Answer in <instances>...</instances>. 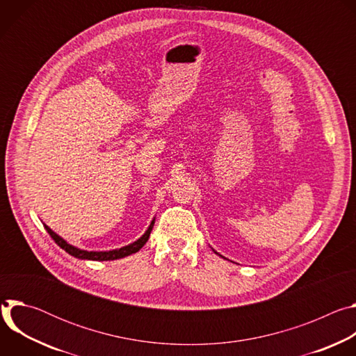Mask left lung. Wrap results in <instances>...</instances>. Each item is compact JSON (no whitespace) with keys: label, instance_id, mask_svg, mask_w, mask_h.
Returning <instances> with one entry per match:
<instances>
[{"label":"left lung","instance_id":"1","mask_svg":"<svg viewBox=\"0 0 356 356\" xmlns=\"http://www.w3.org/2000/svg\"><path fill=\"white\" fill-rule=\"evenodd\" d=\"M211 249H213V248H211ZM213 250H214V249H213ZM214 253H217V255H218V257H221V258H224V257H222V255H220V253H218V252H217V250H214ZM224 259H227V258H224Z\"/></svg>","mask_w":356,"mask_h":356}]
</instances>
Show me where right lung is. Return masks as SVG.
<instances>
[{
	"label": "right lung",
	"mask_w": 356,
	"mask_h": 356,
	"mask_svg": "<svg viewBox=\"0 0 356 356\" xmlns=\"http://www.w3.org/2000/svg\"><path fill=\"white\" fill-rule=\"evenodd\" d=\"M155 220L156 217H154V220L150 221L147 229L145 231V234L138 238L135 242L129 243V245H125V246H121L118 249H111V250H87V249H81V248H77L72 243H69L67 241H65L60 235H58L54 229H50L46 224L44 228L46 231L49 232V235L52 236L55 239V242L62 248L65 249L69 255L77 258V259H83V261H97V262H103V261H115V259H121V258H125V257H129L132 255V253H136L145 243L146 241L149 239V235L152 232V228H154L155 225Z\"/></svg>",
	"instance_id": "add662e5"
}]
</instances>
